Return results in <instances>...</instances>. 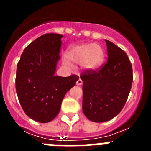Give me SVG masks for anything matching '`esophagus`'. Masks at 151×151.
I'll return each mask as SVG.
<instances>
[{"label": "esophagus", "mask_w": 151, "mask_h": 151, "mask_svg": "<svg viewBox=\"0 0 151 151\" xmlns=\"http://www.w3.org/2000/svg\"><path fill=\"white\" fill-rule=\"evenodd\" d=\"M82 83H83L82 80L81 79V78H78V80L76 82V85H82Z\"/></svg>", "instance_id": "34e87169"}]
</instances>
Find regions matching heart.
Instances as JSON below:
<instances>
[{
    "mask_svg": "<svg viewBox=\"0 0 151 151\" xmlns=\"http://www.w3.org/2000/svg\"><path fill=\"white\" fill-rule=\"evenodd\" d=\"M104 58L102 47L97 44L77 45L73 47L66 54V59L75 64H82L87 69L100 67Z\"/></svg>",
    "mask_w": 151,
    "mask_h": 151,
    "instance_id": "heart-1",
    "label": "heart"
}]
</instances>
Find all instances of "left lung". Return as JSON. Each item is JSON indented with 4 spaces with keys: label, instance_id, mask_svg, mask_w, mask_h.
Returning a JSON list of instances; mask_svg holds the SVG:
<instances>
[{
    "label": "left lung",
    "instance_id": "obj_1",
    "mask_svg": "<svg viewBox=\"0 0 151 151\" xmlns=\"http://www.w3.org/2000/svg\"><path fill=\"white\" fill-rule=\"evenodd\" d=\"M108 59L97 69H86L83 81L82 110L89 120L106 122L117 116L125 106L132 88V66L123 50L105 40Z\"/></svg>",
    "mask_w": 151,
    "mask_h": 151
}]
</instances>
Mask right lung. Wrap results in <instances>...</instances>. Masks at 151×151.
Segmentation results:
<instances>
[{
	"label": "right lung",
	"instance_id": "obj_1",
	"mask_svg": "<svg viewBox=\"0 0 151 151\" xmlns=\"http://www.w3.org/2000/svg\"><path fill=\"white\" fill-rule=\"evenodd\" d=\"M63 35L48 33L26 47L17 68L16 91L22 110L36 122L45 123L58 115L66 92L79 77L54 75L60 59Z\"/></svg>",
	"mask_w": 151,
	"mask_h": 151
}]
</instances>
